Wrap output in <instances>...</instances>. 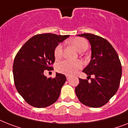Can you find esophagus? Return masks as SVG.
Wrapping results in <instances>:
<instances>
[{
	"label": "esophagus",
	"mask_w": 128,
	"mask_h": 128,
	"mask_svg": "<svg viewBox=\"0 0 128 128\" xmlns=\"http://www.w3.org/2000/svg\"><path fill=\"white\" fill-rule=\"evenodd\" d=\"M66 79H67L68 80H70V76L69 75H66Z\"/></svg>",
	"instance_id": "obj_1"
}]
</instances>
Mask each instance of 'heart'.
<instances>
[{"label": "heart", "instance_id": "b5f03b06", "mask_svg": "<svg viewBox=\"0 0 128 128\" xmlns=\"http://www.w3.org/2000/svg\"><path fill=\"white\" fill-rule=\"evenodd\" d=\"M72 44L79 52H83L88 48L89 44L87 40L84 38H74L70 40ZM62 55V45L58 44L54 50V56L56 59L60 58ZM82 67V64L80 61L64 60L58 63L56 66L57 71L60 73L66 75H72Z\"/></svg>", "mask_w": 128, "mask_h": 128}]
</instances>
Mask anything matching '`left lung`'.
<instances>
[{
    "instance_id": "1",
    "label": "left lung",
    "mask_w": 128,
    "mask_h": 128,
    "mask_svg": "<svg viewBox=\"0 0 128 128\" xmlns=\"http://www.w3.org/2000/svg\"><path fill=\"white\" fill-rule=\"evenodd\" d=\"M91 44V56L89 64L83 72L93 78L91 82L79 78L75 88L79 100L93 108L102 106L108 102L118 90L122 77V66L118 55L110 43L97 35L84 34Z\"/></svg>"
}]
</instances>
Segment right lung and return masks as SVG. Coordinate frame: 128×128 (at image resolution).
Segmentation results:
<instances>
[{"instance_id":"1","label":"right lung","mask_w":128,"mask_h":128,"mask_svg":"<svg viewBox=\"0 0 128 128\" xmlns=\"http://www.w3.org/2000/svg\"><path fill=\"white\" fill-rule=\"evenodd\" d=\"M69 35L39 34L25 43L14 61L13 75L18 92L24 100L36 108L51 105L60 96L66 81L64 74L56 73L54 78H47L45 70L51 69L54 62L56 46Z\"/></svg>"}]
</instances>
